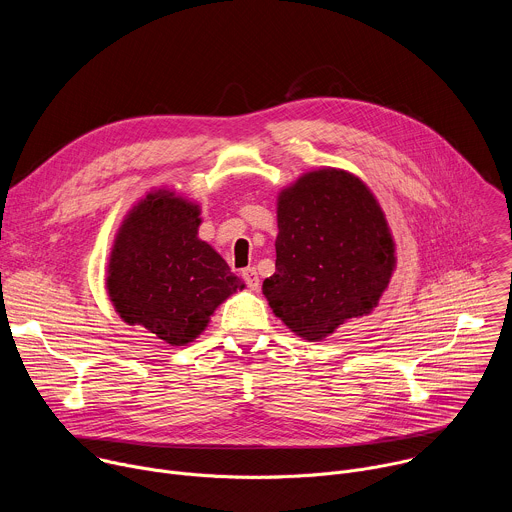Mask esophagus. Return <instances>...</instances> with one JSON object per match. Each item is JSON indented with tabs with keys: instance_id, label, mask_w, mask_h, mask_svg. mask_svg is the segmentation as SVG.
Segmentation results:
<instances>
[{
	"instance_id": "esophagus-1",
	"label": "esophagus",
	"mask_w": 512,
	"mask_h": 512,
	"mask_svg": "<svg viewBox=\"0 0 512 512\" xmlns=\"http://www.w3.org/2000/svg\"><path fill=\"white\" fill-rule=\"evenodd\" d=\"M243 279H245V283H247L253 291L259 289V275H257V269H255V267L243 269Z\"/></svg>"
}]
</instances>
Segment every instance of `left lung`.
I'll return each instance as SVG.
<instances>
[{
    "label": "left lung",
    "mask_w": 512,
    "mask_h": 512,
    "mask_svg": "<svg viewBox=\"0 0 512 512\" xmlns=\"http://www.w3.org/2000/svg\"><path fill=\"white\" fill-rule=\"evenodd\" d=\"M277 229L275 273L263 294L291 332L322 340L377 306L395 245L377 198L356 176L304 174L279 194Z\"/></svg>",
    "instance_id": "left-lung-1"
}]
</instances>
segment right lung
Listing matches in <instances>:
<instances>
[{
  "label": "right lung",
  "instance_id": "right-lung-1",
  "mask_svg": "<svg viewBox=\"0 0 512 512\" xmlns=\"http://www.w3.org/2000/svg\"><path fill=\"white\" fill-rule=\"evenodd\" d=\"M200 208L172 192L148 194L123 221L107 269L109 298L127 324L170 346L192 342L212 312L243 287L198 239Z\"/></svg>",
  "mask_w": 512,
  "mask_h": 512
}]
</instances>
